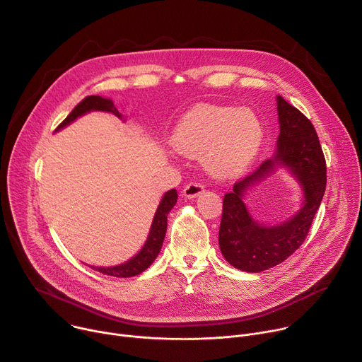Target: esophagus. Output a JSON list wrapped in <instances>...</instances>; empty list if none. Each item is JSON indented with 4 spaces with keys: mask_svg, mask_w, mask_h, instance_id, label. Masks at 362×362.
Masks as SVG:
<instances>
[{
    "mask_svg": "<svg viewBox=\"0 0 362 362\" xmlns=\"http://www.w3.org/2000/svg\"><path fill=\"white\" fill-rule=\"evenodd\" d=\"M203 192V185L199 182H190L189 185L185 186L183 189V194L186 197H196L197 194H200Z\"/></svg>",
    "mask_w": 362,
    "mask_h": 362,
    "instance_id": "1",
    "label": "esophagus"
}]
</instances>
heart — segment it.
Listing matches in <instances>:
<instances>
[{
	"mask_svg": "<svg viewBox=\"0 0 362 362\" xmlns=\"http://www.w3.org/2000/svg\"><path fill=\"white\" fill-rule=\"evenodd\" d=\"M262 124L252 112L202 105L185 115L172 134V146L186 156H200L214 176L239 175L262 143Z\"/></svg>",
	"mask_w": 362,
	"mask_h": 362,
	"instance_id": "1",
	"label": "heart"
}]
</instances>
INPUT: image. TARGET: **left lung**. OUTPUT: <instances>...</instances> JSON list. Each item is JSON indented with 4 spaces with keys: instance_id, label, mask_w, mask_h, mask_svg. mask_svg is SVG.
Masks as SVG:
<instances>
[{
    "instance_id": "8db88e82",
    "label": "left lung",
    "mask_w": 362,
    "mask_h": 362,
    "mask_svg": "<svg viewBox=\"0 0 362 362\" xmlns=\"http://www.w3.org/2000/svg\"><path fill=\"white\" fill-rule=\"evenodd\" d=\"M281 133L274 160L238 180L223 197L219 246L225 259L245 272H262L282 264L306 239L327 186V165L318 134L303 113L278 95ZM276 163L286 164L303 185V209L285 224L267 228L251 221L243 193L262 180Z\"/></svg>"
}]
</instances>
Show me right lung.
<instances>
[{"label":"right lung","instance_id":"right-lung-1","mask_svg":"<svg viewBox=\"0 0 362 362\" xmlns=\"http://www.w3.org/2000/svg\"><path fill=\"white\" fill-rule=\"evenodd\" d=\"M91 110L110 112V113L116 115L117 117H122V115L115 107L112 100L103 98L100 95H87L71 110V113L59 124V127L56 130L70 124L78 116H81L87 112H91ZM176 202H177L176 189L169 190L163 196V199L160 200L159 208L156 211V215H154V219H153V223H151V228H150V233H148V238H147L144 246L141 247V250L134 257H132L129 262L122 264L119 267H113V268L93 267V269L98 271L101 274H105V275H109V276H116V278H129V276H134V275H139L143 271H146L153 264V261L156 259V256L159 255V252L162 249V243L165 240V235H166V229H168V215L173 209V206H175Z\"/></svg>","mask_w":362,"mask_h":362}]
</instances>
